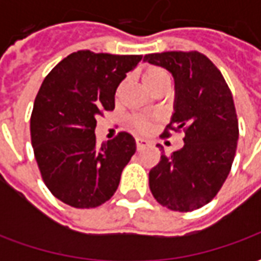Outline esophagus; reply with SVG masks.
<instances>
[{"instance_id": "34e87169", "label": "esophagus", "mask_w": 261, "mask_h": 261, "mask_svg": "<svg viewBox=\"0 0 261 261\" xmlns=\"http://www.w3.org/2000/svg\"><path fill=\"white\" fill-rule=\"evenodd\" d=\"M136 144H137V149H138V151H141V149H144V148H147L151 142L148 141V140H145V138H137Z\"/></svg>"}]
</instances>
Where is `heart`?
Masks as SVG:
<instances>
[{
	"label": "heart",
	"mask_w": 261,
	"mask_h": 261,
	"mask_svg": "<svg viewBox=\"0 0 261 261\" xmlns=\"http://www.w3.org/2000/svg\"><path fill=\"white\" fill-rule=\"evenodd\" d=\"M142 81L147 86L148 89L151 91L152 88H155L159 84H164V82H169V74L165 71V69L159 68V67H149L144 71L142 74ZM121 88V86H120ZM133 125L136 127L137 130L140 131H147L149 128V121L145 117H133L131 120Z\"/></svg>",
	"instance_id": "obj_1"
}]
</instances>
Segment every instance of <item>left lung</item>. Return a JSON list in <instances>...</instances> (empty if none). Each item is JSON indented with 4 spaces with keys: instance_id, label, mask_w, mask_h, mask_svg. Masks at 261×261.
Masks as SVG:
<instances>
[{
    "instance_id": "left-lung-1",
    "label": "left lung",
    "mask_w": 261,
    "mask_h": 261,
    "mask_svg": "<svg viewBox=\"0 0 261 261\" xmlns=\"http://www.w3.org/2000/svg\"><path fill=\"white\" fill-rule=\"evenodd\" d=\"M144 61L173 76L175 103L166 130L185 131L183 148L162 153L149 170V189L172 211L201 208L217 196L235 158L239 127L232 93L221 71L198 51L147 54Z\"/></svg>"
}]
</instances>
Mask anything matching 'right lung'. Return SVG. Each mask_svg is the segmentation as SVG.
Instances as JSON below:
<instances>
[{
    "label": "right lung",
    "mask_w": 261,
    "mask_h": 261,
    "mask_svg": "<svg viewBox=\"0 0 261 261\" xmlns=\"http://www.w3.org/2000/svg\"><path fill=\"white\" fill-rule=\"evenodd\" d=\"M142 56L69 54L44 78L31 117L32 147L46 186L75 208H93L117 190L136 152L128 133L97 145L96 117L113 110L114 95Z\"/></svg>",
    "instance_id": "1"
}]
</instances>
